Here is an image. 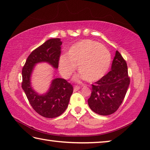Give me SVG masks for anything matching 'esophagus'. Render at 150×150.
<instances>
[{"label": "esophagus", "instance_id": "1", "mask_svg": "<svg viewBox=\"0 0 150 150\" xmlns=\"http://www.w3.org/2000/svg\"><path fill=\"white\" fill-rule=\"evenodd\" d=\"M79 89H80V87H79V86H75L74 88H73V91H74V92H76V91H78Z\"/></svg>", "mask_w": 150, "mask_h": 150}]
</instances>
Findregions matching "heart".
Instances as JSON below:
<instances>
[{"label": "heart", "mask_w": 150, "mask_h": 150, "mask_svg": "<svg viewBox=\"0 0 150 150\" xmlns=\"http://www.w3.org/2000/svg\"><path fill=\"white\" fill-rule=\"evenodd\" d=\"M110 63V54L105 45L93 40H84L73 45L65 56L60 57L59 68L63 77L69 78L77 65L80 77L88 82H95L106 74Z\"/></svg>", "instance_id": "1"}]
</instances>
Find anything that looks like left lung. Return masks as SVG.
<instances>
[{"instance_id": "1", "label": "left lung", "mask_w": 150, "mask_h": 150, "mask_svg": "<svg viewBox=\"0 0 150 150\" xmlns=\"http://www.w3.org/2000/svg\"><path fill=\"white\" fill-rule=\"evenodd\" d=\"M129 85L126 62L116 51L110 71L92 85V93L88 99L90 108L103 116L115 112L125 97Z\"/></svg>"}]
</instances>
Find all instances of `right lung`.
<instances>
[{"label":"right lung","instance_id":"add662e5","mask_svg":"<svg viewBox=\"0 0 150 150\" xmlns=\"http://www.w3.org/2000/svg\"><path fill=\"white\" fill-rule=\"evenodd\" d=\"M62 44L59 38L47 40L30 54L22 68V89L34 110L45 118H55L64 112L73 93V86L65 79L56 78L47 92L40 95L32 87L31 75L34 66L39 63L46 62L57 69Z\"/></svg>","mask_w":150,"mask_h":150}]
</instances>
